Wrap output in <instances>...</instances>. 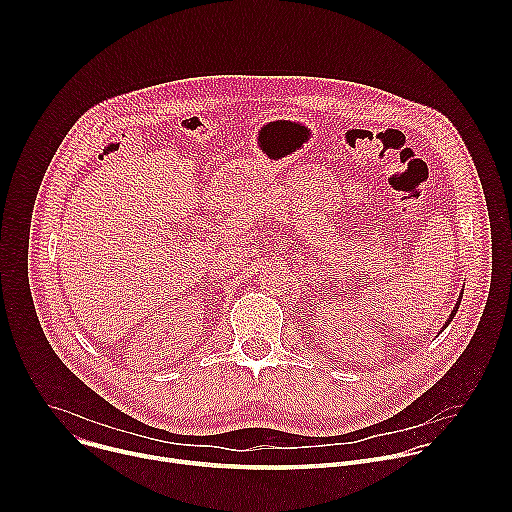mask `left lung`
<instances>
[{"mask_svg": "<svg viewBox=\"0 0 512 512\" xmlns=\"http://www.w3.org/2000/svg\"><path fill=\"white\" fill-rule=\"evenodd\" d=\"M460 302H462V296H460V298H458V304H456V308H454V310H452V314H450V318H448V322H446V324H444V328H446V326H448V324H450V322H452V318H454V316H456V312H458V308H460ZM444 328H442V330H444Z\"/></svg>", "mask_w": 512, "mask_h": 512, "instance_id": "1", "label": "left lung"}]
</instances>
